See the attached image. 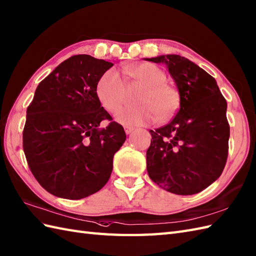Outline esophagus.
<instances>
[{
  "instance_id": "34e87169",
  "label": "esophagus",
  "mask_w": 256,
  "mask_h": 256,
  "mask_svg": "<svg viewBox=\"0 0 256 256\" xmlns=\"http://www.w3.org/2000/svg\"><path fill=\"white\" fill-rule=\"evenodd\" d=\"M134 130V127H130V126H126V127H124V132H126L127 134H129L130 132H132Z\"/></svg>"
}]
</instances>
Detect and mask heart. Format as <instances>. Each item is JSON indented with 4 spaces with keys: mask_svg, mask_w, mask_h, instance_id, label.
<instances>
[{
    "mask_svg": "<svg viewBox=\"0 0 256 256\" xmlns=\"http://www.w3.org/2000/svg\"><path fill=\"white\" fill-rule=\"evenodd\" d=\"M124 72L144 90L136 98V106L124 108L117 112L116 120L124 124H142L166 120L176 113L180 105L179 91L168 84L166 72L158 66L150 63L128 66ZM96 93L102 106L114 113L126 101V88L120 74L108 70L98 78Z\"/></svg>",
    "mask_w": 256,
    "mask_h": 256,
    "instance_id": "1",
    "label": "heart"
}]
</instances>
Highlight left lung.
<instances>
[{
  "mask_svg": "<svg viewBox=\"0 0 256 256\" xmlns=\"http://www.w3.org/2000/svg\"><path fill=\"white\" fill-rule=\"evenodd\" d=\"M165 63L180 94V106L170 122L150 130L146 151L150 178L179 196L206 189L225 168L230 134L227 102L216 80L180 55L146 58Z\"/></svg>",
  "mask_w": 256,
  "mask_h": 256,
  "instance_id": "left-lung-1",
  "label": "left lung"
}]
</instances>
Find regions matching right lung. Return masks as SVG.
Listing matches in <instances>:
<instances>
[{
    "label": "right lung",
    "instance_id": "1",
    "mask_svg": "<svg viewBox=\"0 0 256 256\" xmlns=\"http://www.w3.org/2000/svg\"><path fill=\"white\" fill-rule=\"evenodd\" d=\"M113 65L74 55L41 81L27 108L24 152L36 182L55 196L86 198L110 177L126 134L101 106L96 86ZM103 120L110 122L106 128L98 127Z\"/></svg>",
    "mask_w": 256,
    "mask_h": 256
}]
</instances>
